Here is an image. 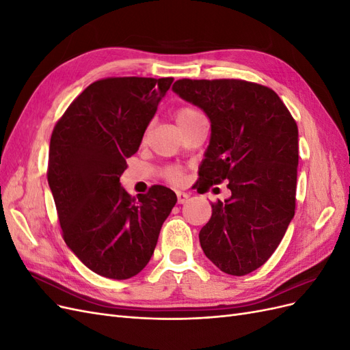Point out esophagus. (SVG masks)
<instances>
[{
	"mask_svg": "<svg viewBox=\"0 0 350 350\" xmlns=\"http://www.w3.org/2000/svg\"><path fill=\"white\" fill-rule=\"evenodd\" d=\"M176 198H178V203L179 204H184V203H187V200L189 198V194L184 193V191H178L176 193Z\"/></svg>",
	"mask_w": 350,
	"mask_h": 350,
	"instance_id": "obj_1",
	"label": "esophagus"
}]
</instances>
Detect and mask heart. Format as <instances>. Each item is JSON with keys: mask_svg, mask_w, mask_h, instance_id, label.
Returning <instances> with one entry per match:
<instances>
[{"mask_svg": "<svg viewBox=\"0 0 350 350\" xmlns=\"http://www.w3.org/2000/svg\"><path fill=\"white\" fill-rule=\"evenodd\" d=\"M198 118H203V115H201L196 108L193 107H183L179 108L176 112H175V121H176V125L178 126H183V125H187L189 122H193ZM166 175L169 176V179H172L174 183H181L183 181V172L179 171V169L176 167H171L167 169Z\"/></svg>", "mask_w": 350, "mask_h": 350, "instance_id": "heart-1", "label": "heart"}]
</instances>
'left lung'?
Segmentation results:
<instances>
[{
	"mask_svg": "<svg viewBox=\"0 0 350 350\" xmlns=\"http://www.w3.org/2000/svg\"><path fill=\"white\" fill-rule=\"evenodd\" d=\"M172 90L210 120L200 184L228 179L232 193L211 204L201 248L221 271L243 276L271 257L293 219L298 125L278 93L257 83L183 79Z\"/></svg>",
	"mask_w": 350,
	"mask_h": 350,
	"instance_id": "1",
	"label": "left lung"
}]
</instances>
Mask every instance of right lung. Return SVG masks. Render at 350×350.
<instances>
[{
	"label": "right lung",
	"instance_id": "1",
	"mask_svg": "<svg viewBox=\"0 0 350 350\" xmlns=\"http://www.w3.org/2000/svg\"><path fill=\"white\" fill-rule=\"evenodd\" d=\"M174 79L108 77L72 100L51 135L48 184L67 247L92 271L125 280L150 261L176 196L131 197L120 184Z\"/></svg>",
	"mask_w": 350,
	"mask_h": 350
}]
</instances>
